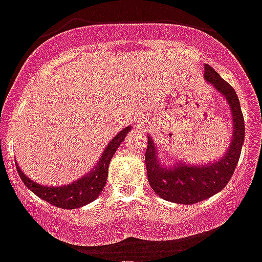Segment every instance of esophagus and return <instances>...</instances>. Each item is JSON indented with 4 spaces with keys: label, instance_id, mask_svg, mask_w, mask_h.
<instances>
[{
    "label": "esophagus",
    "instance_id": "34e87169",
    "mask_svg": "<svg viewBox=\"0 0 262 262\" xmlns=\"http://www.w3.org/2000/svg\"><path fill=\"white\" fill-rule=\"evenodd\" d=\"M136 124H137L138 127H144L145 125H146V118L145 117L136 118Z\"/></svg>",
    "mask_w": 262,
    "mask_h": 262
}]
</instances>
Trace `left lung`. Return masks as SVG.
Instances as JSON below:
<instances>
[{"label":"left lung","instance_id":"obj_1","mask_svg":"<svg viewBox=\"0 0 262 262\" xmlns=\"http://www.w3.org/2000/svg\"><path fill=\"white\" fill-rule=\"evenodd\" d=\"M204 78L229 105L233 127L232 140L223 157L208 164L192 165L181 160H176L170 165L164 164L158 156L155 140L148 135L145 164L149 184L158 197L182 205L204 201L225 188L234 173L245 138L244 116L234 89L209 65L205 67Z\"/></svg>","mask_w":262,"mask_h":262}]
</instances>
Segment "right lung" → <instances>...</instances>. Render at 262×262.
I'll return each instance as SVG.
<instances>
[{"instance_id": "add662e5", "label": "right lung", "mask_w": 262, "mask_h": 262, "mask_svg": "<svg viewBox=\"0 0 262 262\" xmlns=\"http://www.w3.org/2000/svg\"><path fill=\"white\" fill-rule=\"evenodd\" d=\"M132 126H126L125 129L117 133L112 138L106 148L104 149L102 155L94 168L90 169V172L83 174L81 179L76 180L74 182H69L68 185L61 186H48L39 185L36 181L30 180L25 173L21 170L17 161H15V168L18 172L19 177L26 185V188L30 189L39 199L45 200L52 205L62 209H77L81 206L90 204L92 201L97 199L101 194L107 179V170H109V162L112 157L118 149L120 144L125 140L126 135L130 132Z\"/></svg>"}]
</instances>
